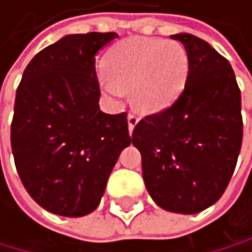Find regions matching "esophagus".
Segmentation results:
<instances>
[{
	"label": "esophagus",
	"mask_w": 252,
	"mask_h": 252,
	"mask_svg": "<svg viewBox=\"0 0 252 252\" xmlns=\"http://www.w3.org/2000/svg\"><path fill=\"white\" fill-rule=\"evenodd\" d=\"M127 121H128V133L131 135L133 133V128L136 127V124L140 122V119H138V116H135V114H128Z\"/></svg>",
	"instance_id": "esophagus-1"
}]
</instances>
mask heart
<instances>
[{
  "instance_id": "1",
  "label": "heart",
  "mask_w": 252,
  "mask_h": 252,
  "mask_svg": "<svg viewBox=\"0 0 252 252\" xmlns=\"http://www.w3.org/2000/svg\"><path fill=\"white\" fill-rule=\"evenodd\" d=\"M103 69L104 92L121 98L130 92L131 104L158 114L175 103L185 90L189 58L183 45L160 38H127L107 51Z\"/></svg>"
}]
</instances>
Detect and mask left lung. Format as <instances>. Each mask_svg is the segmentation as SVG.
<instances>
[{
  "instance_id": "left-lung-1",
  "label": "left lung",
  "mask_w": 252,
  "mask_h": 252,
  "mask_svg": "<svg viewBox=\"0 0 252 252\" xmlns=\"http://www.w3.org/2000/svg\"><path fill=\"white\" fill-rule=\"evenodd\" d=\"M172 38L189 58L185 90L169 109L136 124L131 141L154 203L198 214L220 199L233 175L243 140L241 93L232 65L209 43L189 33Z\"/></svg>"
}]
</instances>
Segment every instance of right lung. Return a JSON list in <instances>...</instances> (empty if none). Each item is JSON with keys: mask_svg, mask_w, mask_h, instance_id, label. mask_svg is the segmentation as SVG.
Instances as JSON below:
<instances>
[{"mask_svg": "<svg viewBox=\"0 0 252 252\" xmlns=\"http://www.w3.org/2000/svg\"><path fill=\"white\" fill-rule=\"evenodd\" d=\"M119 35L77 33L41 49L16 93L11 148L25 189L64 217L93 212L122 149L131 143L127 112L99 109L94 54Z\"/></svg>", "mask_w": 252, "mask_h": 252, "instance_id": "obj_1", "label": "right lung"}]
</instances>
